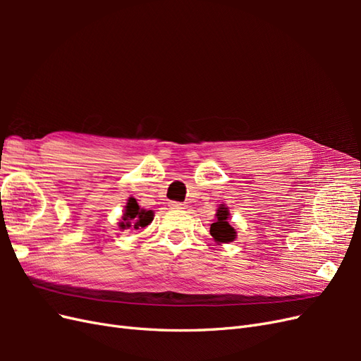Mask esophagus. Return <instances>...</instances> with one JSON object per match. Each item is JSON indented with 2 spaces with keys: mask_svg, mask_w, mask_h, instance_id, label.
<instances>
[{
  "mask_svg": "<svg viewBox=\"0 0 361 361\" xmlns=\"http://www.w3.org/2000/svg\"><path fill=\"white\" fill-rule=\"evenodd\" d=\"M169 206L171 209H185V203H179V202H170Z\"/></svg>",
  "mask_w": 361,
  "mask_h": 361,
  "instance_id": "1",
  "label": "esophagus"
}]
</instances>
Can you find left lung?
Returning a JSON list of instances; mask_svg holds the SVG:
<instances>
[{"instance_id": "obj_1", "label": "left lung", "mask_w": 361, "mask_h": 361, "mask_svg": "<svg viewBox=\"0 0 361 361\" xmlns=\"http://www.w3.org/2000/svg\"><path fill=\"white\" fill-rule=\"evenodd\" d=\"M227 218L228 209L224 204H221L216 211V221L211 224V235L216 243H232L236 236L235 228L228 224Z\"/></svg>"}]
</instances>
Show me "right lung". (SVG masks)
<instances>
[{
    "mask_svg": "<svg viewBox=\"0 0 361 361\" xmlns=\"http://www.w3.org/2000/svg\"><path fill=\"white\" fill-rule=\"evenodd\" d=\"M122 220L123 221H120V228H128V227L140 228V227H146L152 220H154V214H152V211L141 209L137 200L129 197Z\"/></svg>",
    "mask_w": 361,
    "mask_h": 361,
    "instance_id": "1",
    "label": "right lung"
}]
</instances>
